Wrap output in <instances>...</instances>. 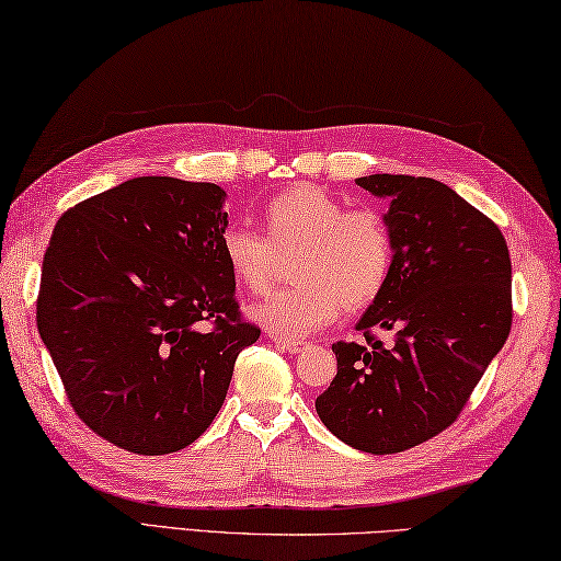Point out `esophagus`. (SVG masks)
I'll list each match as a JSON object with an SVG mask.
<instances>
[{
	"label": "esophagus",
	"instance_id": "esophagus-1",
	"mask_svg": "<svg viewBox=\"0 0 561 561\" xmlns=\"http://www.w3.org/2000/svg\"><path fill=\"white\" fill-rule=\"evenodd\" d=\"M272 341L279 345V348L289 351V353H301L304 345H307V341H299V339H284V335H272Z\"/></svg>",
	"mask_w": 561,
	"mask_h": 561
}]
</instances>
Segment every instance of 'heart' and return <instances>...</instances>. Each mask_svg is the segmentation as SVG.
Wrapping results in <instances>:
<instances>
[{
	"label": "heart",
	"instance_id": "1",
	"mask_svg": "<svg viewBox=\"0 0 561 561\" xmlns=\"http://www.w3.org/2000/svg\"><path fill=\"white\" fill-rule=\"evenodd\" d=\"M264 236L232 222L220 236V257L232 282L250 294L272 287L282 257L299 252V282L267 294L252 309L270 331L299 335L331 323L343 309L360 311L380 297L394 267V228L385 210L353 206L321 186H294L262 208Z\"/></svg>",
	"mask_w": 561,
	"mask_h": 561
}]
</instances>
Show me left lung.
I'll return each mask as SVG.
<instances>
[{"instance_id":"obj_1","label":"left lung","mask_w":561,"mask_h":561,"mask_svg":"<svg viewBox=\"0 0 561 561\" xmlns=\"http://www.w3.org/2000/svg\"><path fill=\"white\" fill-rule=\"evenodd\" d=\"M355 183L392 201L394 267L358 323L365 341L333 343L339 373L316 412L353 449L397 454L449 430L503 348L511 252L501 228L442 181L373 174Z\"/></svg>"}]
</instances>
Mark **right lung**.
Here are the masks:
<instances>
[{"label": "right lung", "mask_w": 561, "mask_h": 561, "mask_svg": "<svg viewBox=\"0 0 561 561\" xmlns=\"http://www.w3.org/2000/svg\"><path fill=\"white\" fill-rule=\"evenodd\" d=\"M216 183L141 176L58 218L36 323L88 430L139 456L186 449L216 420L242 348Z\"/></svg>", "instance_id": "add662e5"}]
</instances>
